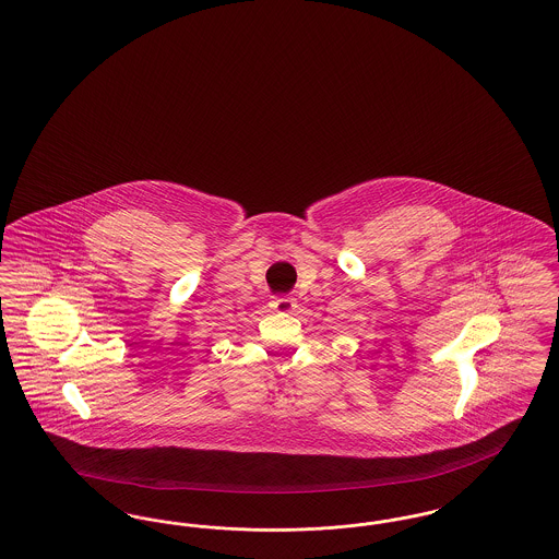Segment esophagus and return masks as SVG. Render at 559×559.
Returning <instances> with one entry per match:
<instances>
[{"label": "esophagus", "instance_id": "obj_1", "mask_svg": "<svg viewBox=\"0 0 559 559\" xmlns=\"http://www.w3.org/2000/svg\"><path fill=\"white\" fill-rule=\"evenodd\" d=\"M270 308H272L274 312H281V314H292V312L297 310V304H295L293 297H276V299L270 304Z\"/></svg>", "mask_w": 559, "mask_h": 559}]
</instances>
